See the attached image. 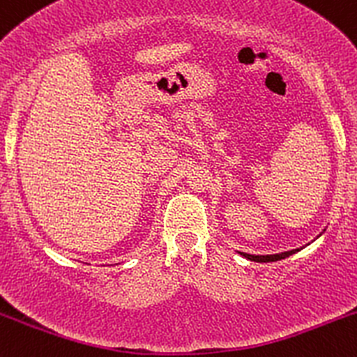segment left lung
Instances as JSON below:
<instances>
[{
	"instance_id": "obj_1",
	"label": "left lung",
	"mask_w": 357,
	"mask_h": 357,
	"mask_svg": "<svg viewBox=\"0 0 357 357\" xmlns=\"http://www.w3.org/2000/svg\"><path fill=\"white\" fill-rule=\"evenodd\" d=\"M301 250H302V248H296V250H290V252L275 253V255H250V253L240 252V255H243L245 258H248V260H252V261H260V264H265V261H277V260H282V258H287V257L294 255V253L301 252Z\"/></svg>"
}]
</instances>
